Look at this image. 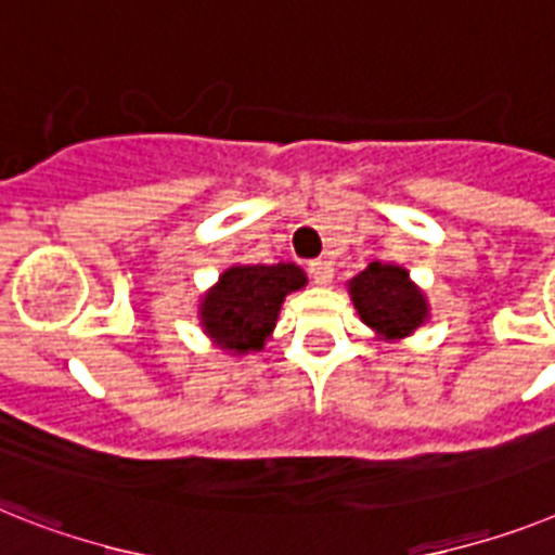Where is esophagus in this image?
<instances>
[{"label": "esophagus", "mask_w": 555, "mask_h": 555, "mask_svg": "<svg viewBox=\"0 0 555 555\" xmlns=\"http://www.w3.org/2000/svg\"><path fill=\"white\" fill-rule=\"evenodd\" d=\"M309 278L314 283H318V286H328V283L334 281V267L332 263H328V260H311L309 263Z\"/></svg>", "instance_id": "esophagus-1"}]
</instances>
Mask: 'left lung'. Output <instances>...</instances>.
Instances as JSON below:
<instances>
[{"label": "left lung", "mask_w": 555, "mask_h": 555, "mask_svg": "<svg viewBox=\"0 0 555 555\" xmlns=\"http://www.w3.org/2000/svg\"><path fill=\"white\" fill-rule=\"evenodd\" d=\"M349 295L360 320L386 340L409 337L428 318L425 295L411 283L409 272L393 263H369L349 281Z\"/></svg>", "instance_id": "left-lung-1"}]
</instances>
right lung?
Instances as JSON below:
<instances>
[{
    "label": "right lung",
    "instance_id": "right-lung-1",
    "mask_svg": "<svg viewBox=\"0 0 555 555\" xmlns=\"http://www.w3.org/2000/svg\"><path fill=\"white\" fill-rule=\"evenodd\" d=\"M304 286L306 272L295 263L232 267L201 300V326L221 349L235 354L260 351L286 295Z\"/></svg>",
    "mask_w": 555,
    "mask_h": 555
}]
</instances>
